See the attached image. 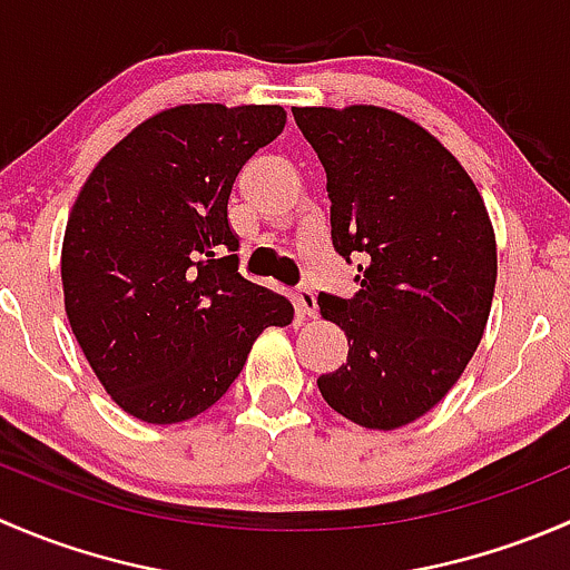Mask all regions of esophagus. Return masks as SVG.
<instances>
[{"mask_svg": "<svg viewBox=\"0 0 570 570\" xmlns=\"http://www.w3.org/2000/svg\"><path fill=\"white\" fill-rule=\"evenodd\" d=\"M292 301H295V308L301 317H314V314H317V297H314V289L308 284L297 286Z\"/></svg>", "mask_w": 570, "mask_h": 570, "instance_id": "obj_1", "label": "esophagus"}]
</instances>
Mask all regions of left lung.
Listing matches in <instances>:
<instances>
[{"label":"left lung","instance_id":"1","mask_svg":"<svg viewBox=\"0 0 570 570\" xmlns=\"http://www.w3.org/2000/svg\"><path fill=\"white\" fill-rule=\"evenodd\" d=\"M327 176L333 248L358 262L353 297L320 295L347 364L327 405L370 430L424 416L458 383L491 314L497 239L474 181L430 131L383 107H295Z\"/></svg>","mask_w":570,"mask_h":570}]
</instances>
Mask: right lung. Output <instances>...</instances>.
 Listing matches in <instances>:
<instances>
[{"mask_svg": "<svg viewBox=\"0 0 570 570\" xmlns=\"http://www.w3.org/2000/svg\"><path fill=\"white\" fill-rule=\"evenodd\" d=\"M278 105H181L94 168L62 239L71 331L107 394L148 424L198 416L243 372L258 333L289 325L278 292L237 273L234 178L284 131Z\"/></svg>", "mask_w": 570, "mask_h": 570, "instance_id": "obj_1", "label": "right lung"}]
</instances>
